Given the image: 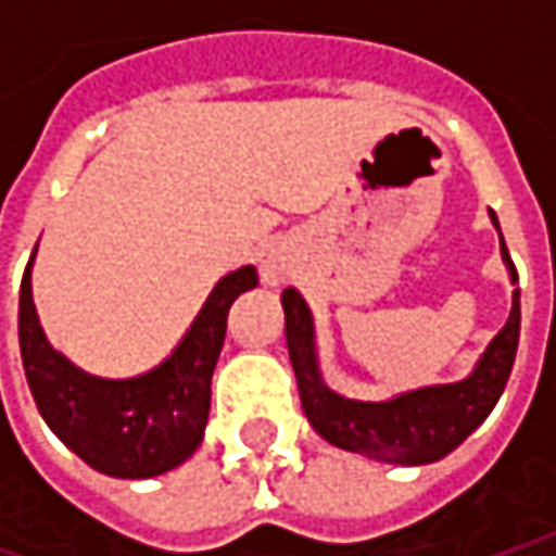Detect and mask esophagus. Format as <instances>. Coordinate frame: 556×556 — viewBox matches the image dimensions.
Instances as JSON below:
<instances>
[{
	"label": "esophagus",
	"instance_id": "34e87169",
	"mask_svg": "<svg viewBox=\"0 0 556 556\" xmlns=\"http://www.w3.org/2000/svg\"><path fill=\"white\" fill-rule=\"evenodd\" d=\"M261 279H264L267 286H279V282L286 279V267H282L274 255H267V258L261 261Z\"/></svg>",
	"mask_w": 556,
	"mask_h": 556
}]
</instances>
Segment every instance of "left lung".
I'll list each match as a JSON object with an SVG mask.
<instances>
[{
  "label": "left lung",
  "instance_id": "left-lung-1",
  "mask_svg": "<svg viewBox=\"0 0 556 556\" xmlns=\"http://www.w3.org/2000/svg\"><path fill=\"white\" fill-rule=\"evenodd\" d=\"M489 218L498 230L495 212ZM502 233V230H498ZM507 277L517 286V267L502 240ZM286 344L298 378V393L314 431L338 450L356 452L388 465H431L446 458L477 431L495 409L514 369L520 341V289L510 295V316L502 332L486 344L477 366L462 381L428 384L396 393L388 400H348L336 393L319 375L314 341V316L295 289L282 292Z\"/></svg>",
  "mask_w": 556,
  "mask_h": 556
}]
</instances>
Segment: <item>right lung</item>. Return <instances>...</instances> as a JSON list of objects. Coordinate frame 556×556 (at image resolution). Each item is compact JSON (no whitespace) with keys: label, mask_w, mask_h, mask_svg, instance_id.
I'll use <instances>...</instances> for the list:
<instances>
[{"label":"right lung","mask_w":556,"mask_h":556,"mask_svg":"<svg viewBox=\"0 0 556 556\" xmlns=\"http://www.w3.org/2000/svg\"><path fill=\"white\" fill-rule=\"evenodd\" d=\"M36 249L21 279L17 338L29 393L51 433L88 468L119 480H147L184 465L205 433L227 311L242 292L258 286L255 267L245 264L215 282L190 329L160 366L131 378H101L70 363L42 332L29 279Z\"/></svg>","instance_id":"add662e5"}]
</instances>
